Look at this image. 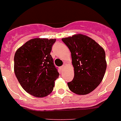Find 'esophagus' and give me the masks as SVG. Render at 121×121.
Returning <instances> with one entry per match:
<instances>
[{
  "label": "esophagus",
  "instance_id": "esophagus-1",
  "mask_svg": "<svg viewBox=\"0 0 121 121\" xmlns=\"http://www.w3.org/2000/svg\"><path fill=\"white\" fill-rule=\"evenodd\" d=\"M65 65H62V66H60V69H61L62 70H64V69H65Z\"/></svg>",
  "mask_w": 121,
  "mask_h": 121
}]
</instances>
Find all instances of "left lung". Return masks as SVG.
<instances>
[{"instance_id": "left-lung-1", "label": "left lung", "mask_w": 121, "mask_h": 121, "mask_svg": "<svg viewBox=\"0 0 121 121\" xmlns=\"http://www.w3.org/2000/svg\"><path fill=\"white\" fill-rule=\"evenodd\" d=\"M71 53L74 77L69 89L78 95L91 92L101 82L107 67L104 49L94 39L78 34L62 39Z\"/></svg>"}]
</instances>
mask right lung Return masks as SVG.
Masks as SVG:
<instances>
[{"label":"right lung","mask_w":121,"mask_h":121,"mask_svg":"<svg viewBox=\"0 0 121 121\" xmlns=\"http://www.w3.org/2000/svg\"><path fill=\"white\" fill-rule=\"evenodd\" d=\"M56 39L34 38L17 50L14 73L24 90L36 97H44L53 90L59 73L50 55Z\"/></svg>","instance_id":"1"}]
</instances>
